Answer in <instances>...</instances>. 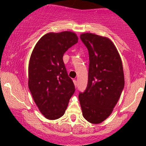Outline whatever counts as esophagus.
I'll return each mask as SVG.
<instances>
[{
  "label": "esophagus",
  "mask_w": 146,
  "mask_h": 146,
  "mask_svg": "<svg viewBox=\"0 0 146 146\" xmlns=\"http://www.w3.org/2000/svg\"><path fill=\"white\" fill-rule=\"evenodd\" d=\"M73 83H74L75 86V87H77V85H78V84H78V83H77L76 80H73Z\"/></svg>",
  "instance_id": "esophagus-1"
}]
</instances>
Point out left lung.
<instances>
[{
  "label": "left lung",
  "instance_id": "left-lung-1",
  "mask_svg": "<svg viewBox=\"0 0 146 146\" xmlns=\"http://www.w3.org/2000/svg\"><path fill=\"white\" fill-rule=\"evenodd\" d=\"M80 39L89 54L86 89L80 93L83 117L91 123H102L113 112L124 87L121 57L108 38L84 33Z\"/></svg>",
  "mask_w": 146,
  "mask_h": 146
}]
</instances>
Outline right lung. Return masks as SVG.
Instances as JSON below:
<instances>
[{"label": "right lung", "instance_id": "obj_1", "mask_svg": "<svg viewBox=\"0 0 146 146\" xmlns=\"http://www.w3.org/2000/svg\"><path fill=\"white\" fill-rule=\"evenodd\" d=\"M78 42V36L72 31L50 32L38 40L31 53L28 86L40 112L48 119L62 116L75 92L63 55Z\"/></svg>", "mask_w": 146, "mask_h": 146}]
</instances>
